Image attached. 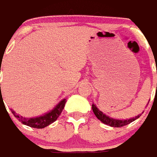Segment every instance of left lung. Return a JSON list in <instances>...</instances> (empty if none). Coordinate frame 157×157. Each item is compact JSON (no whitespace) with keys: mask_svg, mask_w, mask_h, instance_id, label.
Listing matches in <instances>:
<instances>
[{"mask_svg":"<svg viewBox=\"0 0 157 157\" xmlns=\"http://www.w3.org/2000/svg\"><path fill=\"white\" fill-rule=\"evenodd\" d=\"M92 110L94 112V115L96 116V117L99 120H101V122L103 123H105L106 125H109L111 127H114V128H120V127H123L125 125L129 124L130 123L134 122V120H136L141 116V114H139L138 116L133 118H129V119L126 120H119V119H114L112 117H110L109 116H106L105 114H104L103 112H101L94 104H92Z\"/></svg>","mask_w":157,"mask_h":157,"instance_id":"obj_1","label":"left lung"}]
</instances>
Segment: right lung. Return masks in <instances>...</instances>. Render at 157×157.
Returning <instances> with one entry per match:
<instances>
[{"label":"right lung","mask_w":157,"mask_h":157,"mask_svg":"<svg viewBox=\"0 0 157 157\" xmlns=\"http://www.w3.org/2000/svg\"><path fill=\"white\" fill-rule=\"evenodd\" d=\"M1 94H2V91H1ZM2 99V96L1 101ZM2 101H3V100ZM66 101V99H63L56 105L53 110L50 111L42 116L36 117H29V118L23 117L17 115L13 110H11V111H12V113L15 116V117H17L19 120V122H21L24 125H27V126H29L31 128H44L45 127L50 125L51 123H54L56 120L58 118V117L60 116V114L62 113L63 108L65 106Z\"/></svg>","instance_id":"obj_1"}]
</instances>
